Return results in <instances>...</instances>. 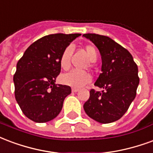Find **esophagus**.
Masks as SVG:
<instances>
[{"label":"esophagus","instance_id":"1","mask_svg":"<svg viewBox=\"0 0 153 153\" xmlns=\"http://www.w3.org/2000/svg\"><path fill=\"white\" fill-rule=\"evenodd\" d=\"M72 92H77V91H79V89L78 88H72Z\"/></svg>","mask_w":153,"mask_h":153}]
</instances>
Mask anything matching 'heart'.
Wrapping results in <instances>:
<instances>
[{"label":"heart","mask_w":153,"mask_h":153,"mask_svg":"<svg viewBox=\"0 0 153 153\" xmlns=\"http://www.w3.org/2000/svg\"><path fill=\"white\" fill-rule=\"evenodd\" d=\"M85 51L90 59V62H95L98 57V53L95 47L92 45H85ZM72 47L69 45L64 49L60 57V66L63 69H68L70 67V59L72 54ZM60 81L63 85H68L71 87L80 88L91 81V76L89 72L72 70L70 72L64 73L61 76Z\"/></svg>","instance_id":"obj_1"}]
</instances>
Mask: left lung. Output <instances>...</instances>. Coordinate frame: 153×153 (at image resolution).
Segmentation results:
<instances>
[{
    "label": "left lung",
    "mask_w": 153,
    "mask_h": 153,
    "mask_svg": "<svg viewBox=\"0 0 153 153\" xmlns=\"http://www.w3.org/2000/svg\"><path fill=\"white\" fill-rule=\"evenodd\" d=\"M100 51L102 67L94 85L85 102V113L94 121L107 124L117 121L129 108L136 96L139 83L138 67L129 51L108 36L93 33L83 35Z\"/></svg>",
    "instance_id": "1"
}]
</instances>
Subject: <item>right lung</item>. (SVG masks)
Listing matches in <instances>:
<instances>
[{
    "mask_svg": "<svg viewBox=\"0 0 153 153\" xmlns=\"http://www.w3.org/2000/svg\"><path fill=\"white\" fill-rule=\"evenodd\" d=\"M81 34H51L32 43L19 60L14 76V95L23 114L44 123L56 117L72 90L55 84L61 71L60 57Z\"/></svg>",
    "mask_w": 153,
    "mask_h": 153,
    "instance_id": "obj_1",
    "label": "right lung"
}]
</instances>
